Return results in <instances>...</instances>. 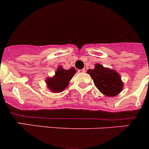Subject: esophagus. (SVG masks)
I'll use <instances>...</instances> for the list:
<instances>
[{
	"label": "esophagus",
	"instance_id": "1",
	"mask_svg": "<svg viewBox=\"0 0 149 149\" xmlns=\"http://www.w3.org/2000/svg\"><path fill=\"white\" fill-rule=\"evenodd\" d=\"M85 72H86V69H85V68H84V69H81V70H79V73H85Z\"/></svg>",
	"mask_w": 149,
	"mask_h": 149
}]
</instances>
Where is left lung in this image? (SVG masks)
Instances as JSON below:
<instances>
[{
  "label": "left lung",
  "instance_id": "obj_1",
  "mask_svg": "<svg viewBox=\"0 0 149 149\" xmlns=\"http://www.w3.org/2000/svg\"><path fill=\"white\" fill-rule=\"evenodd\" d=\"M87 73L93 79L95 87L103 95L113 97L123 90L124 84L120 75L113 69L96 63L93 69L87 70Z\"/></svg>",
  "mask_w": 149,
  "mask_h": 149
}]
</instances>
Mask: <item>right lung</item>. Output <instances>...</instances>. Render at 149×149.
Returning <instances> with one entry per match:
<instances>
[{
	"label": "right lung",
	"mask_w": 149,
	"mask_h": 149,
	"mask_svg": "<svg viewBox=\"0 0 149 149\" xmlns=\"http://www.w3.org/2000/svg\"><path fill=\"white\" fill-rule=\"evenodd\" d=\"M76 73V70L74 68L65 70L62 66H59L54 76L45 79L47 87L55 93H61L66 89Z\"/></svg>",
	"instance_id": "right-lung-1"
}]
</instances>
